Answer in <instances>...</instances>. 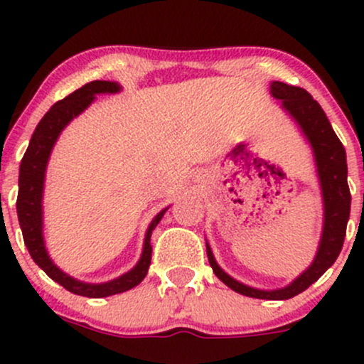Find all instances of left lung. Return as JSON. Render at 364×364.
I'll return each instance as SVG.
<instances>
[{"mask_svg": "<svg viewBox=\"0 0 364 364\" xmlns=\"http://www.w3.org/2000/svg\"><path fill=\"white\" fill-rule=\"evenodd\" d=\"M270 94L274 99L282 102V109L296 121L313 150L316 176H318L321 190V202H323V225H321L318 250H316L310 267L303 270L291 284L279 287V289H258V287L246 286V284L236 281L235 277L220 269L208 243L207 257L214 274L232 291L250 296V298L279 301V299L294 298L296 294L308 289L337 260L342 243H344L346 228H348L350 193L348 186V162H346L344 145L337 139L320 104L301 87L287 85L282 82L270 83Z\"/></svg>", "mask_w": 364, "mask_h": 364, "instance_id": "left-lung-1", "label": "left lung"}]
</instances>
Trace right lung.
Returning a JSON list of instances; mask_svg holds the SVG:
<instances>
[{
    "label": "right lung",
    "instance_id": "1",
    "mask_svg": "<svg viewBox=\"0 0 364 364\" xmlns=\"http://www.w3.org/2000/svg\"><path fill=\"white\" fill-rule=\"evenodd\" d=\"M121 90V85L116 82L94 80L80 87L78 90L72 92L68 97L56 102L44 114V118L37 124L31 144H28L25 156L20 164L18 174V196H16V214H18L20 229H22L25 246L41 269L44 270L54 282L65 287L66 291L73 294L85 296V298H107V296L119 294L132 287L139 286L149 272L150 260H152V245L150 236L156 229L159 220L166 214L169 207L161 210L150 223L147 232H145L144 250H141L140 260L132 270L112 281L90 284L78 281L66 272H63L49 257L44 245L43 236V193H44V178L46 168H48L49 156H51L54 144L60 139L61 132L68 127V123L78 114H82L92 102L95 101V95L99 94H116Z\"/></svg>",
    "mask_w": 364,
    "mask_h": 364
}]
</instances>
